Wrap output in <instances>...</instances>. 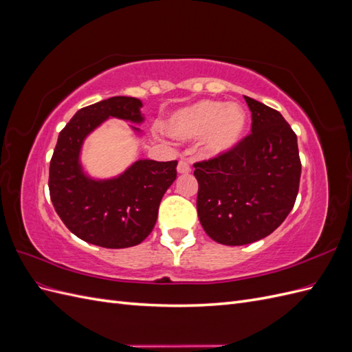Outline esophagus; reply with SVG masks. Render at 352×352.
Wrapping results in <instances>:
<instances>
[{
	"instance_id": "1",
	"label": "esophagus",
	"mask_w": 352,
	"mask_h": 352,
	"mask_svg": "<svg viewBox=\"0 0 352 352\" xmlns=\"http://www.w3.org/2000/svg\"><path fill=\"white\" fill-rule=\"evenodd\" d=\"M177 173L179 175L190 173V166L188 164V162H185V160H180V162L177 163Z\"/></svg>"
}]
</instances>
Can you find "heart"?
<instances>
[{"mask_svg":"<svg viewBox=\"0 0 352 352\" xmlns=\"http://www.w3.org/2000/svg\"><path fill=\"white\" fill-rule=\"evenodd\" d=\"M247 124L248 116L242 105L202 100L175 111L167 119L164 131L180 141L201 138L202 153L210 158H220L239 145Z\"/></svg>","mask_w":352,"mask_h":352,"instance_id":"heart-1","label":"heart"}]
</instances>
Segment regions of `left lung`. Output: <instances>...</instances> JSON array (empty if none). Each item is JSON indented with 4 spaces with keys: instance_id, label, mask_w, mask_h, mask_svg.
Returning <instances> with one entry per match:
<instances>
[{
    "instance_id": "8db88e82",
    "label": "left lung",
    "mask_w": 352,
    "mask_h": 352,
    "mask_svg": "<svg viewBox=\"0 0 352 352\" xmlns=\"http://www.w3.org/2000/svg\"><path fill=\"white\" fill-rule=\"evenodd\" d=\"M243 98L252 133L228 155L194 164L201 226L212 241L230 247L260 241L278 229L295 204L301 177L292 127L279 111Z\"/></svg>"
}]
</instances>
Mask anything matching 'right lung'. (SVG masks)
Returning <instances> with one entry per match:
<instances>
[{"label":"right lung","mask_w":352,"mask_h":352,"mask_svg":"<svg viewBox=\"0 0 352 352\" xmlns=\"http://www.w3.org/2000/svg\"><path fill=\"white\" fill-rule=\"evenodd\" d=\"M141 100L133 97L102 100L80 109L58 135L50 163V197L63 223L85 242L111 250L141 243L175 182L177 162L138 160L109 179H95L83 170L80 153L88 135L109 119L141 124ZM133 124L131 129L142 135Z\"/></svg>","instance_id":"1"}]
</instances>
